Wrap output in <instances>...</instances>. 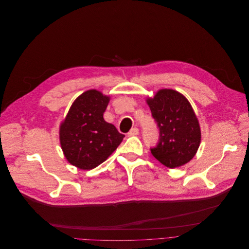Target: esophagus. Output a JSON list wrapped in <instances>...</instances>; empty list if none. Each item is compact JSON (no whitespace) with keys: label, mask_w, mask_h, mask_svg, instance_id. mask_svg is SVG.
Masks as SVG:
<instances>
[{"label":"esophagus","mask_w":249,"mask_h":249,"mask_svg":"<svg viewBox=\"0 0 249 249\" xmlns=\"http://www.w3.org/2000/svg\"><path fill=\"white\" fill-rule=\"evenodd\" d=\"M138 132H139L138 128H137V127H134V128H131V129L128 131L127 135H128V136H135V135L138 134Z\"/></svg>","instance_id":"obj_1"}]
</instances>
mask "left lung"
<instances>
[{
  "instance_id": "left-lung-1",
  "label": "left lung",
  "mask_w": 249,
  "mask_h": 249,
  "mask_svg": "<svg viewBox=\"0 0 249 249\" xmlns=\"http://www.w3.org/2000/svg\"><path fill=\"white\" fill-rule=\"evenodd\" d=\"M147 103L159 128L158 143L150 148L152 155L171 169L188 163L199 147L201 132L186 98L175 90L162 89Z\"/></svg>"
}]
</instances>
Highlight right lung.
<instances>
[{
  "instance_id": "right-lung-1",
  "label": "right lung",
  "mask_w": 249,
  "mask_h": 249,
  "mask_svg": "<svg viewBox=\"0 0 249 249\" xmlns=\"http://www.w3.org/2000/svg\"><path fill=\"white\" fill-rule=\"evenodd\" d=\"M108 103L109 97L88 90L73 102L61 125L64 154L78 169L91 170L106 161L124 137L103 118Z\"/></svg>"
}]
</instances>
